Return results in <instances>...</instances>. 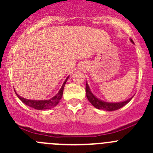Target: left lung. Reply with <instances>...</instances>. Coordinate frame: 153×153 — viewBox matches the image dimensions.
I'll return each instance as SVG.
<instances>
[{
  "instance_id": "obj_1",
  "label": "left lung",
  "mask_w": 153,
  "mask_h": 153,
  "mask_svg": "<svg viewBox=\"0 0 153 153\" xmlns=\"http://www.w3.org/2000/svg\"><path fill=\"white\" fill-rule=\"evenodd\" d=\"M131 42L134 43L132 39H130ZM86 98H88L89 102L92 104L95 108L98 109H103V110L106 111H114L117 110V109H120V108L123 107V106L126 105L127 103H129L132 98H130L129 99L126 100L125 101H122V102H118V103H110V102H105L104 101L98 99V98L95 96L91 92L90 89H89V86H88L87 83H86Z\"/></svg>"
}]
</instances>
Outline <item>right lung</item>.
<instances>
[{"instance_id":"obj_1","label":"right lung","mask_w":153,"mask_h":153,"mask_svg":"<svg viewBox=\"0 0 153 153\" xmlns=\"http://www.w3.org/2000/svg\"><path fill=\"white\" fill-rule=\"evenodd\" d=\"M69 78V76L67 77V79L65 80V81L63 84L62 86L60 89L59 92H58L56 95L53 97V98H50L49 100H42V101H35V100H29V99H26V98H22L20 95H18V94L16 93L17 96L18 97L20 100L22 101L24 104H25L26 105H27L28 106H30V107L33 108V109H51V108L54 107L58 104V102L60 101V100L61 99L63 95V92H64V86H65V84L67 83V81Z\"/></svg>"}]
</instances>
